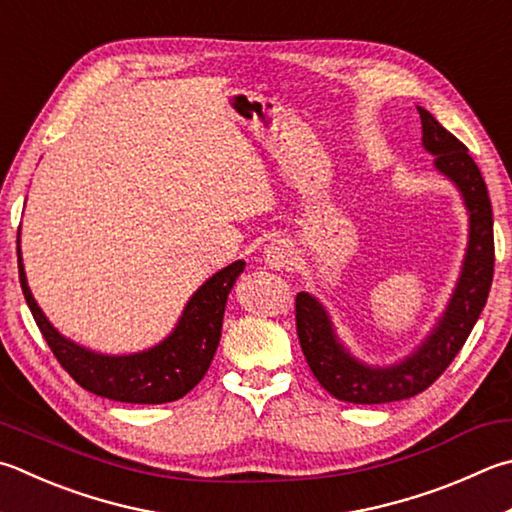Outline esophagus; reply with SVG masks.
<instances>
[{"mask_svg":"<svg viewBox=\"0 0 512 512\" xmlns=\"http://www.w3.org/2000/svg\"><path fill=\"white\" fill-rule=\"evenodd\" d=\"M264 262L271 268H286L293 262V250L286 241H271L264 248Z\"/></svg>","mask_w":512,"mask_h":512,"instance_id":"1","label":"esophagus"}]
</instances>
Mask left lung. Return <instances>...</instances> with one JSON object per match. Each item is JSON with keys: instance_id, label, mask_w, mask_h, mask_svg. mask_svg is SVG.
Instances as JSON below:
<instances>
[{"instance_id": "obj_1", "label": "left lung", "mask_w": 512, "mask_h": 512, "mask_svg": "<svg viewBox=\"0 0 512 512\" xmlns=\"http://www.w3.org/2000/svg\"><path fill=\"white\" fill-rule=\"evenodd\" d=\"M423 125V147L434 154V167L457 185L470 215V235L457 288L421 347L389 367H369L351 356L338 340L329 313L309 293L295 297L297 338L313 376L338 401L378 405L403 401L430 387L454 356L466 345L479 313L486 306L492 271H495V237L492 206L477 163L468 147L452 136L430 111L418 107Z\"/></svg>"}]
</instances>
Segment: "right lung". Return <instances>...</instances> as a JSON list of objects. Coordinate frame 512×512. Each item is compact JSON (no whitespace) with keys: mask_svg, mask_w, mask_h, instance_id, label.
Wrapping results in <instances>:
<instances>
[{"mask_svg":"<svg viewBox=\"0 0 512 512\" xmlns=\"http://www.w3.org/2000/svg\"><path fill=\"white\" fill-rule=\"evenodd\" d=\"M17 264H20L24 300L29 304L46 345L51 347L60 365L67 369V374L91 394L138 405L170 403L188 394L194 385H199L219 347L230 288L246 268L239 259L212 275L185 304L174 331L156 347L129 353V356H105V353L76 345L73 340L64 338L58 329H53L26 284L20 246H17Z\"/></svg>","mask_w":512,"mask_h":512,"instance_id":"obj_1","label":"right lung"}]
</instances>
